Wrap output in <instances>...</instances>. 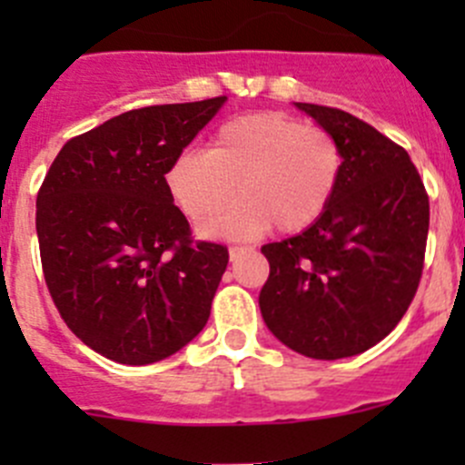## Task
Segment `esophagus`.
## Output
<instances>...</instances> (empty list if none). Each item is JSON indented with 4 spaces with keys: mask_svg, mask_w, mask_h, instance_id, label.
Here are the masks:
<instances>
[{
    "mask_svg": "<svg viewBox=\"0 0 465 465\" xmlns=\"http://www.w3.org/2000/svg\"><path fill=\"white\" fill-rule=\"evenodd\" d=\"M247 250H252V247H245V245H236V247H229V259L232 261H236L238 256L241 254H245Z\"/></svg>",
    "mask_w": 465,
    "mask_h": 465,
    "instance_id": "esophagus-1",
    "label": "esophagus"
}]
</instances>
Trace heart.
<instances>
[{
	"label": "heart",
	"mask_w": 465,
	"mask_h": 465,
	"mask_svg": "<svg viewBox=\"0 0 465 465\" xmlns=\"http://www.w3.org/2000/svg\"><path fill=\"white\" fill-rule=\"evenodd\" d=\"M344 175V150L331 130L283 112H256L227 121L209 150L184 148L168 163L166 189L191 220L218 218L203 233L250 238L274 224L281 233L312 227L328 211Z\"/></svg>",
	"instance_id": "heart-1"
}]
</instances>
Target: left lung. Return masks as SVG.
I'll list each match as a JSON object with an SVG mask.
<instances>
[{
  "label": "left lung",
  "mask_w": 465,
  "mask_h": 465,
  "mask_svg": "<svg viewBox=\"0 0 465 465\" xmlns=\"http://www.w3.org/2000/svg\"><path fill=\"white\" fill-rule=\"evenodd\" d=\"M344 150L335 200L299 236L262 245L259 306L276 340L315 360L364 353L410 308L430 229V198L402 145L344 110L297 103Z\"/></svg>",
  "instance_id": "8db88e82"
}]
</instances>
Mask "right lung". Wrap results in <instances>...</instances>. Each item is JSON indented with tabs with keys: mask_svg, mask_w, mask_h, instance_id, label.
<instances>
[{
	"mask_svg": "<svg viewBox=\"0 0 465 465\" xmlns=\"http://www.w3.org/2000/svg\"><path fill=\"white\" fill-rule=\"evenodd\" d=\"M227 96L130 110L69 139L37 191L46 288L69 331L121 364H153L204 328L229 262L191 238L168 163Z\"/></svg>",
	"mask_w": 465,
	"mask_h": 465,
	"instance_id": "1",
	"label": "right lung"
}]
</instances>
